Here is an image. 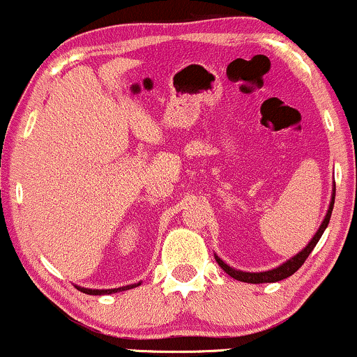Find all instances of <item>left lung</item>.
I'll list each match as a JSON object with an SVG mask.
<instances>
[{
    "label": "left lung",
    "instance_id": "8db88e82",
    "mask_svg": "<svg viewBox=\"0 0 357 357\" xmlns=\"http://www.w3.org/2000/svg\"><path fill=\"white\" fill-rule=\"evenodd\" d=\"M334 198H335V183H334V190H333V198H331V204H329V210H327V215L326 218H324L322 225L319 227L317 233L314 235V238L309 241V245H307L305 248H302V252H298L296 257H292L290 260H287L285 264H282L280 267L277 268H272V270H267V272H241V270H235L231 268L230 265L225 264L223 260H221L220 257H216V261H218V265L221 268L225 270V272L228 273V275L236 278V280L240 282H247V284H265V282H278V280H284V278L294 275V273L297 272L298 268L304 265V261L307 260V257L310 255V252H312L315 245H317V241L321 240L324 230L327 228V225H329V220H331V215H333V208H334Z\"/></svg>",
    "mask_w": 357,
    "mask_h": 357
}]
</instances>
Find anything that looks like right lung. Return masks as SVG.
I'll return each mask as SVG.
<instances>
[{"label": "right lung", "mask_w": 357, "mask_h": 357, "mask_svg": "<svg viewBox=\"0 0 357 357\" xmlns=\"http://www.w3.org/2000/svg\"><path fill=\"white\" fill-rule=\"evenodd\" d=\"M141 284H132V285H127V287H119V289H109V290H99V289H84V287H77V289L80 290V292L84 294H89V296H105V294H116V292H121V290H127V289H134V287H137Z\"/></svg>", "instance_id": "1"}]
</instances>
